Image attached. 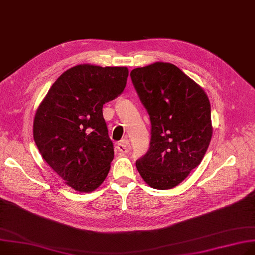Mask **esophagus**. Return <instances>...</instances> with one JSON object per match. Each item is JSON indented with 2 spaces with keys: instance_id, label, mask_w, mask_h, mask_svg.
Instances as JSON below:
<instances>
[{
  "instance_id": "obj_1",
  "label": "esophagus",
  "mask_w": 255,
  "mask_h": 255,
  "mask_svg": "<svg viewBox=\"0 0 255 255\" xmlns=\"http://www.w3.org/2000/svg\"><path fill=\"white\" fill-rule=\"evenodd\" d=\"M117 149L121 153H127L129 151V142L128 139H123L121 143L117 145Z\"/></svg>"
}]
</instances>
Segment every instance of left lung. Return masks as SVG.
<instances>
[{
	"label": "left lung",
	"mask_w": 255,
	"mask_h": 255,
	"mask_svg": "<svg viewBox=\"0 0 255 255\" xmlns=\"http://www.w3.org/2000/svg\"><path fill=\"white\" fill-rule=\"evenodd\" d=\"M130 77L151 123L150 147L136 161L137 171L154 189H171L201 164L209 147V99L170 63L135 68Z\"/></svg>",
	"instance_id": "left-lung-1"
}]
</instances>
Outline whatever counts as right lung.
<instances>
[{
    "label": "right lung",
    "instance_id": "obj_1",
    "mask_svg": "<svg viewBox=\"0 0 255 255\" xmlns=\"http://www.w3.org/2000/svg\"><path fill=\"white\" fill-rule=\"evenodd\" d=\"M128 73L127 67L74 66L53 83L36 110L35 145L74 190L93 191L110 170L115 151L103 105L124 91Z\"/></svg>",
    "mask_w": 255,
    "mask_h": 255
}]
</instances>
